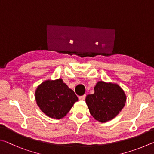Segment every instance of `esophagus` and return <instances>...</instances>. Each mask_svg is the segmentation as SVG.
Segmentation results:
<instances>
[{"label":"esophagus","instance_id":"34e87169","mask_svg":"<svg viewBox=\"0 0 154 154\" xmlns=\"http://www.w3.org/2000/svg\"><path fill=\"white\" fill-rule=\"evenodd\" d=\"M85 97H86V95L80 96L79 97V99H80V100H81V101H83V100H85Z\"/></svg>","mask_w":154,"mask_h":154}]
</instances>
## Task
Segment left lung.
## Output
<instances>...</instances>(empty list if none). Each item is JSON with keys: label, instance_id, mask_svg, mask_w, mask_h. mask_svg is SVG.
Segmentation results:
<instances>
[{"label": "left lung", "instance_id": "1", "mask_svg": "<svg viewBox=\"0 0 154 154\" xmlns=\"http://www.w3.org/2000/svg\"><path fill=\"white\" fill-rule=\"evenodd\" d=\"M95 93L88 95L86 103L90 114L99 122H106L115 118L125 106L126 97L119 85L99 81Z\"/></svg>", "mask_w": 154, "mask_h": 154}]
</instances>
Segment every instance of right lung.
<instances>
[{
  "label": "right lung",
  "mask_w": 154,
  "mask_h": 154,
  "mask_svg": "<svg viewBox=\"0 0 154 154\" xmlns=\"http://www.w3.org/2000/svg\"><path fill=\"white\" fill-rule=\"evenodd\" d=\"M35 97L41 111L55 119L63 118L78 101L74 91L61 79L43 82L36 88Z\"/></svg>",
  "instance_id": "1"
}]
</instances>
